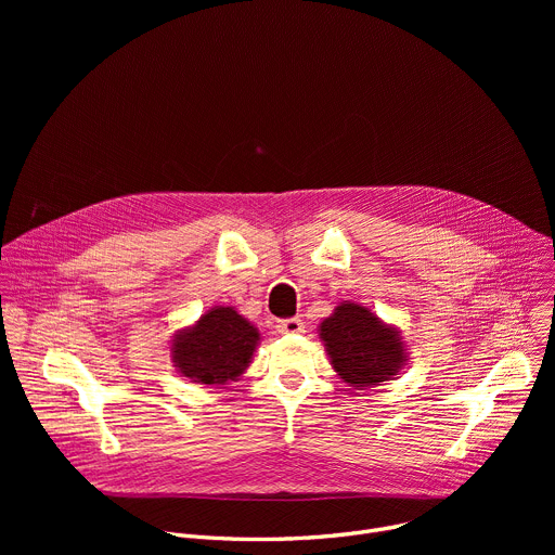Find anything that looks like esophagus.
I'll return each instance as SVG.
<instances>
[{"label": "esophagus", "instance_id": "esophagus-1", "mask_svg": "<svg viewBox=\"0 0 555 555\" xmlns=\"http://www.w3.org/2000/svg\"><path fill=\"white\" fill-rule=\"evenodd\" d=\"M279 332L281 334H302L305 332V325L300 319H287V321H281L279 325Z\"/></svg>", "mask_w": 555, "mask_h": 555}]
</instances>
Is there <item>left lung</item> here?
Returning a JSON list of instances; mask_svg holds the SVG:
<instances>
[{
  "mask_svg": "<svg viewBox=\"0 0 555 555\" xmlns=\"http://www.w3.org/2000/svg\"><path fill=\"white\" fill-rule=\"evenodd\" d=\"M319 336L338 377L358 390L388 382L409 360L402 332L351 300H343L321 323Z\"/></svg>",
  "mask_w": 555,
  "mask_h": 555,
  "instance_id": "8db88e82",
  "label": "left lung"
}]
</instances>
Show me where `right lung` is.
I'll return each mask as SVG.
<instances>
[{
	"mask_svg": "<svg viewBox=\"0 0 555 555\" xmlns=\"http://www.w3.org/2000/svg\"><path fill=\"white\" fill-rule=\"evenodd\" d=\"M259 330L234 307L215 305L171 340L173 366L195 384L225 386L240 379L259 347Z\"/></svg>",
	"mask_w": 555,
	"mask_h": 555,
	"instance_id": "1",
	"label": "right lung"
}]
</instances>
